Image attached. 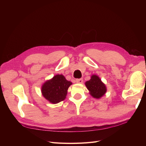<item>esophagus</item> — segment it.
I'll use <instances>...</instances> for the list:
<instances>
[{"label": "esophagus", "mask_w": 146, "mask_h": 146, "mask_svg": "<svg viewBox=\"0 0 146 146\" xmlns=\"http://www.w3.org/2000/svg\"><path fill=\"white\" fill-rule=\"evenodd\" d=\"M76 82H77V83H83V79H82V78L76 79Z\"/></svg>", "instance_id": "1"}]
</instances>
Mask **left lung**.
Masks as SVG:
<instances>
[{
  "mask_svg": "<svg viewBox=\"0 0 146 146\" xmlns=\"http://www.w3.org/2000/svg\"><path fill=\"white\" fill-rule=\"evenodd\" d=\"M85 86L92 98L98 99L103 97L107 90L105 83L102 82L98 76L95 74L92 75L90 80L85 82Z\"/></svg>",
  "mask_w": 146,
  "mask_h": 146,
  "instance_id": "1",
  "label": "left lung"
}]
</instances>
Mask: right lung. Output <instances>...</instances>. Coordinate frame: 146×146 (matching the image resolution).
Here are the masks:
<instances>
[{"label":"right lung","instance_id":"obj_1","mask_svg":"<svg viewBox=\"0 0 146 146\" xmlns=\"http://www.w3.org/2000/svg\"><path fill=\"white\" fill-rule=\"evenodd\" d=\"M72 84L71 82L66 80L63 75L57 74L43 83L42 95L50 103L58 104L66 99L68 88Z\"/></svg>","mask_w":146,"mask_h":146}]
</instances>
